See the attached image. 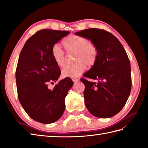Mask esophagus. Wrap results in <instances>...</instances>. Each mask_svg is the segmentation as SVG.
<instances>
[{"instance_id":"1","label":"esophagus","mask_w":148,"mask_h":148,"mask_svg":"<svg viewBox=\"0 0 148 148\" xmlns=\"http://www.w3.org/2000/svg\"><path fill=\"white\" fill-rule=\"evenodd\" d=\"M78 80H78V78H73V82H75V83L78 82Z\"/></svg>"}]
</instances>
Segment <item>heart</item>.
Masks as SVG:
<instances>
[{
	"mask_svg": "<svg viewBox=\"0 0 148 148\" xmlns=\"http://www.w3.org/2000/svg\"><path fill=\"white\" fill-rule=\"evenodd\" d=\"M64 49L68 53H74L75 63L67 65L62 71L64 77L75 78L79 76L85 70L86 64L91 66L96 64L99 56V50L96 45L89 42L87 38L79 35H71L62 40ZM51 56L59 66L65 64L66 57L64 51L60 46L55 44L51 49Z\"/></svg>",
	"mask_w": 148,
	"mask_h": 148,
	"instance_id": "heart-1",
	"label": "heart"
}]
</instances>
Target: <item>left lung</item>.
I'll use <instances>...</instances> for the list:
<instances>
[{
    "instance_id": "obj_1",
    "label": "left lung",
    "mask_w": 148,
    "mask_h": 148,
    "mask_svg": "<svg viewBox=\"0 0 148 148\" xmlns=\"http://www.w3.org/2000/svg\"><path fill=\"white\" fill-rule=\"evenodd\" d=\"M96 45L99 56L96 64L82 78L85 85V104L92 115L102 119L113 116L122 109L132 87L130 63L127 52L118 38L109 32L89 28L75 33Z\"/></svg>"
}]
</instances>
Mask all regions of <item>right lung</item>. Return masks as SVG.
I'll list each match as a JSON object with an SVG mask.
<instances>
[{
  "label": "right lung",
  "mask_w": 148,
  "mask_h": 148,
  "mask_svg": "<svg viewBox=\"0 0 148 148\" xmlns=\"http://www.w3.org/2000/svg\"><path fill=\"white\" fill-rule=\"evenodd\" d=\"M70 34L69 31L43 29L25 42L19 54L16 82L19 102L33 120L49 124L60 119L65 110L64 99L73 82L66 77L54 84L61 74L51 56L52 46Z\"/></svg>",
  "instance_id": "add662e5"
}]
</instances>
